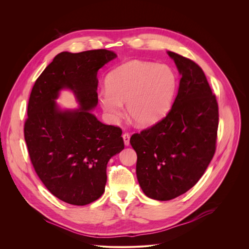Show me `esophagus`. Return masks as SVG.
Here are the masks:
<instances>
[{"mask_svg": "<svg viewBox=\"0 0 249 249\" xmlns=\"http://www.w3.org/2000/svg\"><path fill=\"white\" fill-rule=\"evenodd\" d=\"M122 137H123V140H124L125 146H129V144H130V134L129 133H124L122 135Z\"/></svg>", "mask_w": 249, "mask_h": 249, "instance_id": "obj_1", "label": "esophagus"}]
</instances>
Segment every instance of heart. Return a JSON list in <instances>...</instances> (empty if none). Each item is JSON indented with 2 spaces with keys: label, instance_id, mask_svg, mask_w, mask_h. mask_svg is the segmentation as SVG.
<instances>
[{
  "label": "heart",
  "instance_id": "heart-1",
  "mask_svg": "<svg viewBox=\"0 0 249 249\" xmlns=\"http://www.w3.org/2000/svg\"><path fill=\"white\" fill-rule=\"evenodd\" d=\"M175 89L176 75L170 67L134 60L109 73L98 99L112 122L121 118L122 103L127 102L129 116L140 126H151L168 112Z\"/></svg>",
  "mask_w": 249,
  "mask_h": 249
}]
</instances>
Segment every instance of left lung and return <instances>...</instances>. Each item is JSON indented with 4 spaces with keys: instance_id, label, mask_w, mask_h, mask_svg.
I'll return each instance as SVG.
<instances>
[{
    "instance_id": "obj_1",
    "label": "left lung",
    "mask_w": 249,
    "mask_h": 249,
    "mask_svg": "<svg viewBox=\"0 0 249 249\" xmlns=\"http://www.w3.org/2000/svg\"><path fill=\"white\" fill-rule=\"evenodd\" d=\"M167 54L181 75L172 107L130 139L139 184L159 201L178 197L199 181L215 155L219 126L216 95L201 67L177 53Z\"/></svg>"
}]
</instances>
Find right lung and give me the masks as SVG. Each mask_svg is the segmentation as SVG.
<instances>
[{
	"label": "right lung",
	"mask_w": 249,
	"mask_h": 249,
	"mask_svg": "<svg viewBox=\"0 0 249 249\" xmlns=\"http://www.w3.org/2000/svg\"><path fill=\"white\" fill-rule=\"evenodd\" d=\"M116 57L106 49L62 52L35 81L24 122V140L35 172L58 199L76 206L104 192L107 162L124 149L120 127L89 112L97 104V71ZM74 90L81 108L61 112L58 90Z\"/></svg>",
	"instance_id": "1"
}]
</instances>
